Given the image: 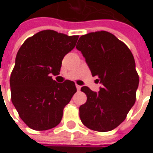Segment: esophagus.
Wrapping results in <instances>:
<instances>
[{"instance_id": "34e87169", "label": "esophagus", "mask_w": 153, "mask_h": 153, "mask_svg": "<svg viewBox=\"0 0 153 153\" xmlns=\"http://www.w3.org/2000/svg\"><path fill=\"white\" fill-rule=\"evenodd\" d=\"M76 89L79 91V90L81 89V86H79V85H77V84H76Z\"/></svg>"}]
</instances>
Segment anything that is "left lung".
Here are the masks:
<instances>
[{"mask_svg": "<svg viewBox=\"0 0 153 153\" xmlns=\"http://www.w3.org/2000/svg\"><path fill=\"white\" fill-rule=\"evenodd\" d=\"M76 48L102 84L98 93L86 86L81 88L88 99L79 108L80 119L93 131H112L125 120L136 102L139 76L133 55L123 42L106 31L82 35Z\"/></svg>", "mask_w": 153, "mask_h": 153, "instance_id": "1", "label": "left lung"}]
</instances>
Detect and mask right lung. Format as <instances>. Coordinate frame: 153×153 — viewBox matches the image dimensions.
<instances>
[{
  "label": "right lung",
  "instance_id": "obj_1",
  "mask_svg": "<svg viewBox=\"0 0 153 153\" xmlns=\"http://www.w3.org/2000/svg\"><path fill=\"white\" fill-rule=\"evenodd\" d=\"M78 36L54 30L28 38L17 52L11 77L12 102L22 121L35 131H46L61 121L65 106L76 92L75 83H58L65 55L74 49Z\"/></svg>",
  "mask_w": 153,
  "mask_h": 153
}]
</instances>
